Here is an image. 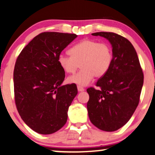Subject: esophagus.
<instances>
[{
  "label": "esophagus",
  "mask_w": 155,
  "mask_h": 155,
  "mask_svg": "<svg viewBox=\"0 0 155 155\" xmlns=\"http://www.w3.org/2000/svg\"><path fill=\"white\" fill-rule=\"evenodd\" d=\"M77 88H78V91H84L85 89L84 87L81 86H77Z\"/></svg>",
  "instance_id": "esophagus-1"
}]
</instances>
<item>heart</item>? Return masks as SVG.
<instances>
[{
	"instance_id": "b5f03b06",
	"label": "heart",
	"mask_w": 155,
	"mask_h": 155,
	"mask_svg": "<svg viewBox=\"0 0 155 155\" xmlns=\"http://www.w3.org/2000/svg\"><path fill=\"white\" fill-rule=\"evenodd\" d=\"M70 55L61 54L58 64L67 74H74L81 66L80 71L68 78V81L86 86L93 77H102L110 69L113 60L112 47L93 39H83L69 51Z\"/></svg>"
}]
</instances>
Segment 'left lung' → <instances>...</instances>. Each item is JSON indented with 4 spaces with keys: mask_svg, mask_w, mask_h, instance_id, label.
I'll list each match as a JSON object with an SVG mask.
<instances>
[{
    "mask_svg": "<svg viewBox=\"0 0 155 155\" xmlns=\"http://www.w3.org/2000/svg\"><path fill=\"white\" fill-rule=\"evenodd\" d=\"M93 36L107 39L112 45L110 69L96 82L99 89H87V109L93 125L104 131H114L125 125L140 101L144 75L137 53L128 39L113 32Z\"/></svg>",
    "mask_w": 155,
    "mask_h": 155,
    "instance_id": "8db88e82",
    "label": "left lung"
}]
</instances>
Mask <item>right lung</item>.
I'll list each match as a JSON object with an SVG mask.
<instances>
[{
  "mask_svg": "<svg viewBox=\"0 0 155 155\" xmlns=\"http://www.w3.org/2000/svg\"><path fill=\"white\" fill-rule=\"evenodd\" d=\"M77 37L43 32L17 57L13 73L15 104L25 123L38 134H53L66 124L69 107L78 91L75 84L61 85L65 72L58 57Z\"/></svg>",
  "mask_w": 155,
  "mask_h": 155,
  "instance_id": "1",
  "label": "right lung"
}]
</instances>
